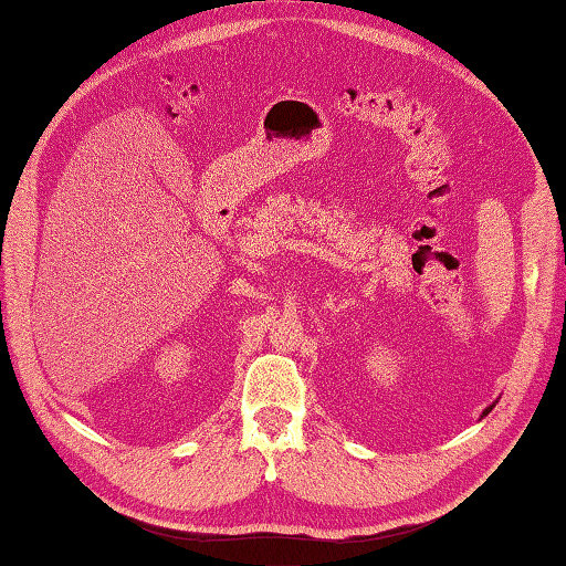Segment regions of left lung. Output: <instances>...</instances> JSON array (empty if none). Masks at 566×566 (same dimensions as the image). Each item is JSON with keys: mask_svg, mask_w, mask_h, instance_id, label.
I'll use <instances>...</instances> for the list:
<instances>
[{"mask_svg": "<svg viewBox=\"0 0 566 566\" xmlns=\"http://www.w3.org/2000/svg\"><path fill=\"white\" fill-rule=\"evenodd\" d=\"M491 408H494V406H489V408H486V411H484V416H486V413H489V411H491Z\"/></svg>", "mask_w": 566, "mask_h": 566, "instance_id": "8db88e82", "label": "left lung"}]
</instances>
